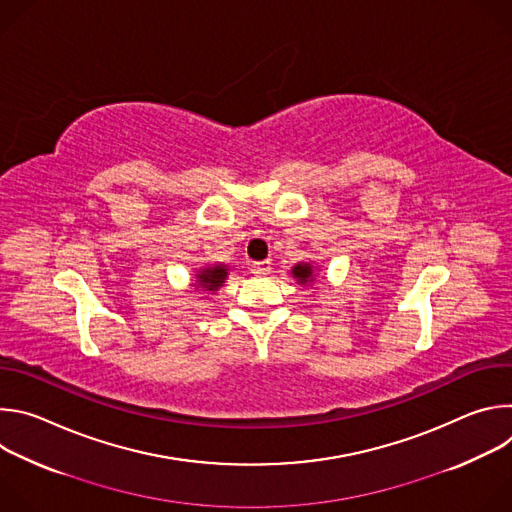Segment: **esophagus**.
<instances>
[{"mask_svg":"<svg viewBox=\"0 0 512 512\" xmlns=\"http://www.w3.org/2000/svg\"><path fill=\"white\" fill-rule=\"evenodd\" d=\"M271 261L269 259H265V261H255L253 265H251V271L253 273H257V275H267V273H271Z\"/></svg>","mask_w":512,"mask_h":512,"instance_id":"esophagus-1","label":"esophagus"}]
</instances>
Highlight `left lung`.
Returning <instances> with one entry per match:
<instances>
[{
	"instance_id": "obj_1",
	"label": "left lung",
	"mask_w": 512,
	"mask_h": 512,
	"mask_svg": "<svg viewBox=\"0 0 512 512\" xmlns=\"http://www.w3.org/2000/svg\"><path fill=\"white\" fill-rule=\"evenodd\" d=\"M291 275H294L298 279V283H302V285L312 283L314 281V267H312V263H298L294 269H291Z\"/></svg>"
}]
</instances>
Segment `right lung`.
<instances>
[{"mask_svg":"<svg viewBox=\"0 0 512 512\" xmlns=\"http://www.w3.org/2000/svg\"><path fill=\"white\" fill-rule=\"evenodd\" d=\"M229 275V267L218 263V265H208V267H202L198 269L196 273V285L202 287L200 291H216L218 287H221L225 283Z\"/></svg>","mask_w":512,"mask_h":512,"instance_id":"add662e5","label":"right lung"}]
</instances>
